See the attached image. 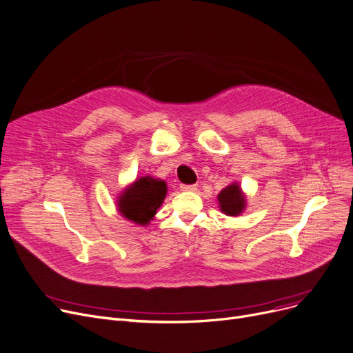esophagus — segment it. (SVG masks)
I'll return each mask as SVG.
<instances>
[{"mask_svg":"<svg viewBox=\"0 0 353 353\" xmlns=\"http://www.w3.org/2000/svg\"><path fill=\"white\" fill-rule=\"evenodd\" d=\"M198 185L194 183V185H181V191H196Z\"/></svg>","mask_w":353,"mask_h":353,"instance_id":"esophagus-1","label":"esophagus"}]
</instances>
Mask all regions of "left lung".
<instances>
[{
    "label": "left lung",
    "instance_id": "1",
    "mask_svg": "<svg viewBox=\"0 0 353 353\" xmlns=\"http://www.w3.org/2000/svg\"><path fill=\"white\" fill-rule=\"evenodd\" d=\"M218 207L221 212L230 216H237L244 212L247 207V196L243 192L239 182H232L216 196Z\"/></svg>",
    "mask_w": 353,
    "mask_h": 353
}]
</instances>
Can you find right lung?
<instances>
[{"label":"right lung","mask_w":353,"mask_h":353,"mask_svg":"<svg viewBox=\"0 0 353 353\" xmlns=\"http://www.w3.org/2000/svg\"><path fill=\"white\" fill-rule=\"evenodd\" d=\"M166 192L163 179L150 175L141 176L123 188L116 199V207L125 220L145 227L155 218Z\"/></svg>","instance_id":"obj_1"}]
</instances>
